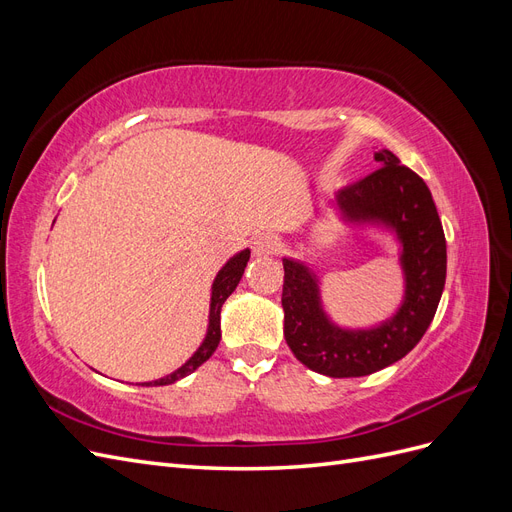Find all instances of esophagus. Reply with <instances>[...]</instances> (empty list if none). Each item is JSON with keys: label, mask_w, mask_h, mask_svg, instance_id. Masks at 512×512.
I'll use <instances>...</instances> for the list:
<instances>
[{"label": "esophagus", "mask_w": 512, "mask_h": 512, "mask_svg": "<svg viewBox=\"0 0 512 512\" xmlns=\"http://www.w3.org/2000/svg\"><path fill=\"white\" fill-rule=\"evenodd\" d=\"M252 252L258 258H265V256H273L277 252V237H273L271 232H262L258 235L252 243Z\"/></svg>", "instance_id": "34e87169"}]
</instances>
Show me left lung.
I'll return each mask as SVG.
<instances>
[{"mask_svg": "<svg viewBox=\"0 0 512 512\" xmlns=\"http://www.w3.org/2000/svg\"><path fill=\"white\" fill-rule=\"evenodd\" d=\"M378 170L331 198L348 232H380L397 245L401 301L380 322L346 327L329 314L322 280L305 260L284 256V335L297 359L329 378H361L393 365L421 342L446 282V239L425 181L389 149L374 153Z\"/></svg>", "mask_w": 512, "mask_h": 512, "instance_id": "8db88e82", "label": "left lung"}]
</instances>
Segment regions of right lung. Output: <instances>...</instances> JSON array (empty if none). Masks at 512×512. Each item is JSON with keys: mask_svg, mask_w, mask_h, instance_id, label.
I'll list each match as a JSON object with an SVG mask.
<instances>
[{"mask_svg": "<svg viewBox=\"0 0 512 512\" xmlns=\"http://www.w3.org/2000/svg\"><path fill=\"white\" fill-rule=\"evenodd\" d=\"M247 260H250V247H245V250L237 252L235 256H230L226 260V265L218 271L215 275V280L211 284V299H209V324H207V333L205 339L200 342V346L196 348V352L190 356L188 361H185L179 369L170 371L168 376L158 378V380H151V382H141V386H164V384H173L185 376H190L192 371H196L200 365H203L209 356L215 352L220 344V337H222V327H220V314H222V305L224 301L230 297L235 288L239 286L243 271L247 267Z\"/></svg>", "mask_w": 512, "mask_h": 512, "instance_id": "obj_1", "label": "right lung"}]
</instances>
